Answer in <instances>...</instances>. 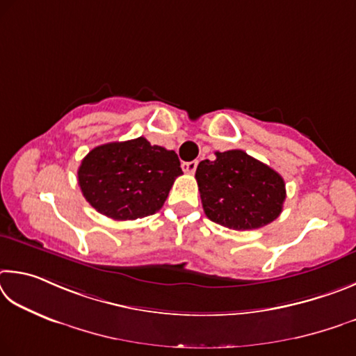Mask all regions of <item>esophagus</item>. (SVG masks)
Instances as JSON below:
<instances>
[{
    "instance_id": "esophagus-1",
    "label": "esophagus",
    "mask_w": 356,
    "mask_h": 356,
    "mask_svg": "<svg viewBox=\"0 0 356 356\" xmlns=\"http://www.w3.org/2000/svg\"><path fill=\"white\" fill-rule=\"evenodd\" d=\"M198 161H189V162H183L181 167L186 173H194L197 170Z\"/></svg>"
}]
</instances>
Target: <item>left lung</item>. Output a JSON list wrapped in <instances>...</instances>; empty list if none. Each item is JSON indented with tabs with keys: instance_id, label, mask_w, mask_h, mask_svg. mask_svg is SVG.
<instances>
[{
	"instance_id": "8db88e82",
	"label": "left lung",
	"mask_w": 356,
	"mask_h": 356,
	"mask_svg": "<svg viewBox=\"0 0 356 356\" xmlns=\"http://www.w3.org/2000/svg\"><path fill=\"white\" fill-rule=\"evenodd\" d=\"M195 178L204 214L232 229H257L282 214L286 198L284 179L269 165L242 149L216 152L204 159Z\"/></svg>"
}]
</instances>
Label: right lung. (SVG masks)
I'll list each match as a JSON object with an SVG mask.
<instances>
[{
  "mask_svg": "<svg viewBox=\"0 0 356 356\" xmlns=\"http://www.w3.org/2000/svg\"><path fill=\"white\" fill-rule=\"evenodd\" d=\"M181 173L173 149L137 137L104 143L87 153L78 168V184L99 214L134 220L159 211Z\"/></svg>",
  "mask_w": 356,
  "mask_h": 356,
  "instance_id": "obj_1",
  "label": "right lung"
}]
</instances>
